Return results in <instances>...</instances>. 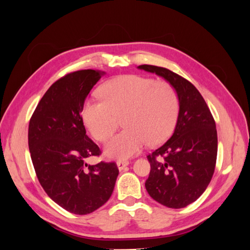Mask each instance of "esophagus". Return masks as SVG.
Here are the masks:
<instances>
[{"label":"esophagus","mask_w":250,"mask_h":250,"mask_svg":"<svg viewBox=\"0 0 250 250\" xmlns=\"http://www.w3.org/2000/svg\"><path fill=\"white\" fill-rule=\"evenodd\" d=\"M128 165H129V162H128V161H119V162H117L118 169H119L120 171H122L125 167H127Z\"/></svg>","instance_id":"esophagus-1"}]
</instances>
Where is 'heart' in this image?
Returning a JSON list of instances; mask_svg holds the SVG:
<instances>
[{
  "mask_svg": "<svg viewBox=\"0 0 250 250\" xmlns=\"http://www.w3.org/2000/svg\"><path fill=\"white\" fill-rule=\"evenodd\" d=\"M100 98H88L82 107V119L93 137L104 142L123 115L122 131L107 142L104 153L115 160H128L148 143L154 146L172 133L176 124L179 101L176 90L166 81L140 75L113 78L99 89Z\"/></svg>",
  "mask_w": 250,
  "mask_h": 250,
  "instance_id": "1",
  "label": "heart"
}]
</instances>
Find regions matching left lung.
Here are the masks:
<instances>
[{
	"label": "left lung",
	"mask_w": 250,
	"mask_h": 250,
	"mask_svg": "<svg viewBox=\"0 0 250 250\" xmlns=\"http://www.w3.org/2000/svg\"><path fill=\"white\" fill-rule=\"evenodd\" d=\"M138 69L169 82L179 101L172 137L147 156L151 170L146 190L165 207L186 208L200 197L213 177L218 149L214 118L190 81L161 66L142 64Z\"/></svg>",
	"instance_id": "left-lung-1"
}]
</instances>
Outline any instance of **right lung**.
Here are the masks:
<instances>
[{
	"mask_svg": "<svg viewBox=\"0 0 250 250\" xmlns=\"http://www.w3.org/2000/svg\"><path fill=\"white\" fill-rule=\"evenodd\" d=\"M103 75L82 70L60 78L43 95L29 123V150L40 184L53 201L76 215L102 207L119 175L115 163H85L101 151L86 135L81 112Z\"/></svg>",
	"mask_w": 250,
	"mask_h": 250,
	"instance_id": "1",
	"label": "right lung"
}]
</instances>
